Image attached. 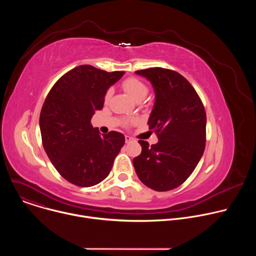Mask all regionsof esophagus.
Returning a JSON list of instances; mask_svg holds the SVG:
<instances>
[{
  "instance_id": "esophagus-1",
  "label": "esophagus",
  "mask_w": 256,
  "mask_h": 256,
  "mask_svg": "<svg viewBox=\"0 0 256 256\" xmlns=\"http://www.w3.org/2000/svg\"><path fill=\"white\" fill-rule=\"evenodd\" d=\"M124 138H126V144H128V142H130L134 140V138H132V136H126Z\"/></svg>"
}]
</instances>
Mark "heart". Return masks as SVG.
I'll return each instance as SVG.
<instances>
[{"instance_id":"obj_1","label":"heart","mask_w":256,"mask_h":256,"mask_svg":"<svg viewBox=\"0 0 256 256\" xmlns=\"http://www.w3.org/2000/svg\"><path fill=\"white\" fill-rule=\"evenodd\" d=\"M122 87L126 90V92L136 101L138 98L146 97L148 94V87L146 86L140 80L136 78H128L122 83ZM112 90L109 89L105 95V99H109L112 96Z\"/></svg>"}]
</instances>
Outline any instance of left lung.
I'll list each match as a JSON object with an SVG mask.
<instances>
[{
	"label": "left lung",
	"mask_w": 256,
	"mask_h": 256,
	"mask_svg": "<svg viewBox=\"0 0 256 256\" xmlns=\"http://www.w3.org/2000/svg\"><path fill=\"white\" fill-rule=\"evenodd\" d=\"M154 89L148 120L158 142L138 140L142 153L132 164L142 184L157 192L176 188L190 177L206 147V116L198 93L177 72L151 68L136 70Z\"/></svg>",
	"instance_id": "left-lung-1"
}]
</instances>
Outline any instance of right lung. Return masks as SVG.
I'll use <instances>...</instances> for the list:
<instances>
[{"label": "right lung", "mask_w": 256, "mask_h": 256, "mask_svg": "<svg viewBox=\"0 0 256 256\" xmlns=\"http://www.w3.org/2000/svg\"><path fill=\"white\" fill-rule=\"evenodd\" d=\"M124 75V72L79 66L54 85L44 103L40 128L44 151L72 184H98L108 176L124 144L122 134H100L91 124L95 112L103 108L107 90Z\"/></svg>", "instance_id": "add662e5"}]
</instances>
